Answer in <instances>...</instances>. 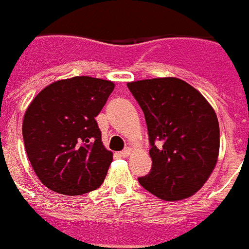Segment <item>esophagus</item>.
<instances>
[{
	"mask_svg": "<svg viewBox=\"0 0 249 249\" xmlns=\"http://www.w3.org/2000/svg\"><path fill=\"white\" fill-rule=\"evenodd\" d=\"M131 148H126V149H123V151H121L120 153H118V155L121 156V157H123V158H126V157H128L129 155H131Z\"/></svg>",
	"mask_w": 249,
	"mask_h": 249,
	"instance_id": "1",
	"label": "esophagus"
}]
</instances>
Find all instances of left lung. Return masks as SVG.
<instances>
[{"mask_svg": "<svg viewBox=\"0 0 249 249\" xmlns=\"http://www.w3.org/2000/svg\"><path fill=\"white\" fill-rule=\"evenodd\" d=\"M146 118L152 168L138 178L164 201L188 198L206 183L219 152V124L208 101L176 77L127 83Z\"/></svg>", "mask_w": 249, "mask_h": 249, "instance_id": "left-lung-1", "label": "left lung"}]
</instances>
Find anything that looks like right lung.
Listing matches in <instances>:
<instances>
[{"instance_id": "right-lung-1", "label": "right lung", "mask_w": 249, "mask_h": 249, "mask_svg": "<svg viewBox=\"0 0 249 249\" xmlns=\"http://www.w3.org/2000/svg\"><path fill=\"white\" fill-rule=\"evenodd\" d=\"M114 89L111 81L77 76L51 83L30 103L22 135L32 168L53 192L81 196L105 181L112 152L96 117Z\"/></svg>"}]
</instances>
